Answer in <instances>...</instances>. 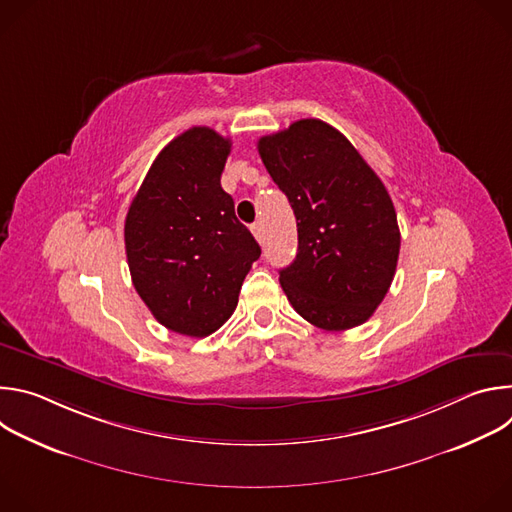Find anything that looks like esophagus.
Instances as JSON below:
<instances>
[{"mask_svg": "<svg viewBox=\"0 0 512 512\" xmlns=\"http://www.w3.org/2000/svg\"><path fill=\"white\" fill-rule=\"evenodd\" d=\"M251 233H253V237H255L259 243H263V225H261V223H253V225H251Z\"/></svg>", "mask_w": 512, "mask_h": 512, "instance_id": "obj_1", "label": "esophagus"}]
</instances>
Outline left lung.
Wrapping results in <instances>:
<instances>
[{"label":"left lung","instance_id":"left-lung-1","mask_svg":"<svg viewBox=\"0 0 512 512\" xmlns=\"http://www.w3.org/2000/svg\"><path fill=\"white\" fill-rule=\"evenodd\" d=\"M257 150L298 221V255L279 271L289 304L322 330L364 324L387 296L401 247L385 184L320 119L265 135Z\"/></svg>","mask_w":512,"mask_h":512}]
</instances>
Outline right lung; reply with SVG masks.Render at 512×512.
Here are the masks:
<instances>
[{
    "instance_id": "add662e5",
    "label": "right lung",
    "mask_w": 512,
    "mask_h": 512,
    "mask_svg": "<svg viewBox=\"0 0 512 512\" xmlns=\"http://www.w3.org/2000/svg\"><path fill=\"white\" fill-rule=\"evenodd\" d=\"M231 139L190 127L154 160L125 216L131 281L168 330L202 338L235 312L261 247L221 186Z\"/></svg>"
}]
</instances>
